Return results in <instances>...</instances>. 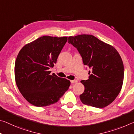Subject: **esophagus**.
I'll return each instance as SVG.
<instances>
[{
	"label": "esophagus",
	"mask_w": 134,
	"mask_h": 134,
	"mask_svg": "<svg viewBox=\"0 0 134 134\" xmlns=\"http://www.w3.org/2000/svg\"><path fill=\"white\" fill-rule=\"evenodd\" d=\"M70 82H71V83H72V84H73V83H77V80H70Z\"/></svg>",
	"instance_id": "esophagus-1"
}]
</instances>
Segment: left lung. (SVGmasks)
Segmentation results:
<instances>
[{
  "label": "left lung",
  "mask_w": 134,
  "mask_h": 134,
  "mask_svg": "<svg viewBox=\"0 0 134 134\" xmlns=\"http://www.w3.org/2000/svg\"><path fill=\"white\" fill-rule=\"evenodd\" d=\"M68 42L77 48L84 65L91 69L89 79L81 80L85 91L80 95L84 104L104 108L120 92L124 67L119 54L113 46L91 35L70 36Z\"/></svg>",
  "instance_id": "obj_1"
}]
</instances>
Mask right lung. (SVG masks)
<instances>
[{"instance_id": "obj_1", "label": "right lung", "mask_w": 134, "mask_h": 134, "mask_svg": "<svg viewBox=\"0 0 134 134\" xmlns=\"http://www.w3.org/2000/svg\"><path fill=\"white\" fill-rule=\"evenodd\" d=\"M67 41V37L44 36L27 43L15 63L16 86L26 100L36 107L57 103L69 90L70 82L49 71Z\"/></svg>"}]
</instances>
